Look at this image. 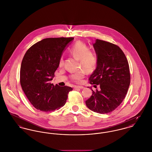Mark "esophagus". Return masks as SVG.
I'll return each instance as SVG.
<instances>
[{
  "label": "esophagus",
  "instance_id": "1",
  "mask_svg": "<svg viewBox=\"0 0 152 152\" xmlns=\"http://www.w3.org/2000/svg\"><path fill=\"white\" fill-rule=\"evenodd\" d=\"M75 89H83L84 87L82 86H75Z\"/></svg>",
  "mask_w": 152,
  "mask_h": 152
}]
</instances>
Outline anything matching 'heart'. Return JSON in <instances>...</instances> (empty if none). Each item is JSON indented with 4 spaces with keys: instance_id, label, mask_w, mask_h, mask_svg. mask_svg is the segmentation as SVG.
I'll return each mask as SVG.
<instances>
[{
    "instance_id": "heart-1",
    "label": "heart",
    "mask_w": 152,
    "mask_h": 152,
    "mask_svg": "<svg viewBox=\"0 0 152 152\" xmlns=\"http://www.w3.org/2000/svg\"><path fill=\"white\" fill-rule=\"evenodd\" d=\"M70 52L71 55L80 60V67L88 72H91L95 69L97 64V58L94 52L89 51L87 45L82 42L77 41L71 47ZM64 64L63 59H60L59 65L62 67ZM85 71L83 70L71 75V79L73 81L80 82L84 77Z\"/></svg>"
}]
</instances>
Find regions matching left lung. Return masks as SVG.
I'll use <instances>...</instances> for the list:
<instances>
[{"instance_id":"8db88e82","label":"left lung","mask_w":152,"mask_h":152,"mask_svg":"<svg viewBox=\"0 0 152 152\" xmlns=\"http://www.w3.org/2000/svg\"><path fill=\"white\" fill-rule=\"evenodd\" d=\"M93 47L97 55V66L89 78L91 84L100 86L85 101L91 111L101 114L110 113L120 105L130 83L127 59L121 49L111 42L97 39ZM96 86V85H94Z\"/></svg>"}]
</instances>
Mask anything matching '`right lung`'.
<instances>
[{
    "instance_id": "1",
    "label": "right lung",
    "mask_w": 152,
    "mask_h": 152,
    "mask_svg": "<svg viewBox=\"0 0 152 152\" xmlns=\"http://www.w3.org/2000/svg\"><path fill=\"white\" fill-rule=\"evenodd\" d=\"M72 37L47 38L40 41L26 51L21 63L20 83L31 104L41 111L61 108L66 104L69 86L53 85L50 81L59 67L62 53Z\"/></svg>"
}]
</instances>
